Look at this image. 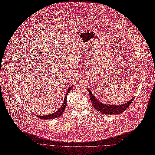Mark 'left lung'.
Masks as SVG:
<instances>
[{
    "label": "left lung",
    "instance_id": "1",
    "mask_svg": "<svg viewBox=\"0 0 155 155\" xmlns=\"http://www.w3.org/2000/svg\"><path fill=\"white\" fill-rule=\"evenodd\" d=\"M88 92L89 94H90L91 101L95 109H96L101 114L105 115L119 114L122 113L128 108V107L131 104L134 99L133 97L132 99L129 101L127 102L122 105H106L100 102L97 100L96 97H95V96L92 94V93L89 91V89Z\"/></svg>",
    "mask_w": 155,
    "mask_h": 155
}]
</instances>
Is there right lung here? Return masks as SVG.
I'll return each instance as SVG.
<instances>
[{"instance_id":"1","label":"right lung","mask_w":155,"mask_h":155,"mask_svg":"<svg viewBox=\"0 0 155 155\" xmlns=\"http://www.w3.org/2000/svg\"><path fill=\"white\" fill-rule=\"evenodd\" d=\"M72 86L68 88V90L67 91V93L66 94V95H65V98H64V102H63V105H61V108L57 111L56 112H54L53 114H50V115H48V116H38V117H39L40 119H55V118H57L60 117L63 112H64L65 108H66V106H67V95H68V93L69 92V91L70 90V89L71 88Z\"/></svg>"}]
</instances>
